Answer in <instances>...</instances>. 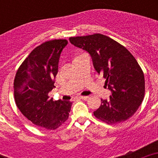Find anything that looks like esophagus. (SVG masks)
I'll return each mask as SVG.
<instances>
[{
    "label": "esophagus",
    "mask_w": 158,
    "mask_h": 158,
    "mask_svg": "<svg viewBox=\"0 0 158 158\" xmlns=\"http://www.w3.org/2000/svg\"><path fill=\"white\" fill-rule=\"evenodd\" d=\"M77 99H81V100H86V99L89 98V96H78V97H77Z\"/></svg>",
    "instance_id": "esophagus-1"
}]
</instances>
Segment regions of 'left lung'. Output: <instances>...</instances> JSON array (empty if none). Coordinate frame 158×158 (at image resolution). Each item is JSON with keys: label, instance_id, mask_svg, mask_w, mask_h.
Listing matches in <instances>:
<instances>
[{"label": "left lung", "instance_id": "1", "mask_svg": "<svg viewBox=\"0 0 158 158\" xmlns=\"http://www.w3.org/2000/svg\"><path fill=\"white\" fill-rule=\"evenodd\" d=\"M69 42L91 55L93 66L103 75L111 92L108 100L93 112L107 124L126 121L136 112L144 99L145 78L140 65L126 47L104 35L70 37Z\"/></svg>", "mask_w": 158, "mask_h": 158}]
</instances>
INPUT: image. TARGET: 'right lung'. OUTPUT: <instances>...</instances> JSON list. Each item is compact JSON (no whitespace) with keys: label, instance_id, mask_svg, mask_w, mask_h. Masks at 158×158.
I'll use <instances>...</instances> for the list:
<instances>
[{"label":"right lung","instance_id":"1","mask_svg":"<svg viewBox=\"0 0 158 158\" xmlns=\"http://www.w3.org/2000/svg\"><path fill=\"white\" fill-rule=\"evenodd\" d=\"M66 40L42 43L33 50L19 67L14 80V96L17 107L32 123L55 130L68 119L72 102L53 100L60 54Z\"/></svg>","mask_w":158,"mask_h":158}]
</instances>
